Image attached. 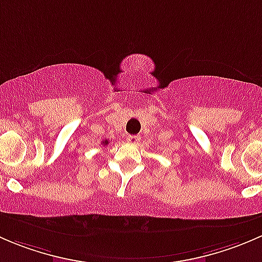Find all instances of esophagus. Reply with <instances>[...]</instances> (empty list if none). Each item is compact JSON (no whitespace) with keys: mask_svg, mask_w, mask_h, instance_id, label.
Returning <instances> with one entry per match:
<instances>
[{"mask_svg":"<svg viewBox=\"0 0 262 262\" xmlns=\"http://www.w3.org/2000/svg\"><path fill=\"white\" fill-rule=\"evenodd\" d=\"M139 141H141V137L139 136H129L128 137V142L132 144H137Z\"/></svg>","mask_w":262,"mask_h":262,"instance_id":"34e87169","label":"esophagus"}]
</instances>
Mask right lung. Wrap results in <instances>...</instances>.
Returning a JSON list of instances; mask_svg holds the SVG:
<instances>
[{"mask_svg": "<svg viewBox=\"0 0 262 262\" xmlns=\"http://www.w3.org/2000/svg\"><path fill=\"white\" fill-rule=\"evenodd\" d=\"M107 143H109V141H107V139H105V141L102 142V144H104V146H107Z\"/></svg>", "mask_w": 262, "mask_h": 262, "instance_id": "add662e5", "label": "right lung"}]
</instances>
